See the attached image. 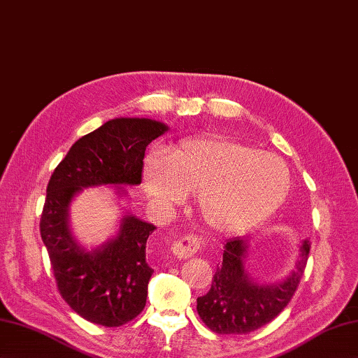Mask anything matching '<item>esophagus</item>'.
Instances as JSON below:
<instances>
[{
  "mask_svg": "<svg viewBox=\"0 0 358 358\" xmlns=\"http://www.w3.org/2000/svg\"><path fill=\"white\" fill-rule=\"evenodd\" d=\"M201 246V241L196 236H182L181 239L176 241L172 245V254L177 255L178 259H189L194 255Z\"/></svg>",
  "mask_w": 358,
  "mask_h": 358,
  "instance_id": "esophagus-1",
  "label": "esophagus"
}]
</instances>
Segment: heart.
Masks as SVG:
<instances>
[{
  "label": "heart",
  "mask_w": 358,
  "mask_h": 358,
  "mask_svg": "<svg viewBox=\"0 0 358 358\" xmlns=\"http://www.w3.org/2000/svg\"><path fill=\"white\" fill-rule=\"evenodd\" d=\"M142 182L152 203L164 207L195 190V207L204 222L236 233L269 217L286 199L292 180L278 155L212 137L182 141L166 157L148 154Z\"/></svg>",
  "instance_id": "heart-1"
}]
</instances>
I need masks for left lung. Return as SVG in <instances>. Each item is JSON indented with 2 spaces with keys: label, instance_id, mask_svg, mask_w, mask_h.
Segmentation results:
<instances>
[{
  "label": "left lung",
  "instance_id": "8db88e82",
  "mask_svg": "<svg viewBox=\"0 0 358 358\" xmlns=\"http://www.w3.org/2000/svg\"><path fill=\"white\" fill-rule=\"evenodd\" d=\"M250 237H234L224 245L212 287L196 299L203 322L217 334H248L269 324L286 307L304 273L310 241H302L298 257L289 275L273 284L255 281L248 269Z\"/></svg>",
  "mask_w": 358,
  "mask_h": 358
}]
</instances>
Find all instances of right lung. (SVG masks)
<instances>
[{
    "mask_svg": "<svg viewBox=\"0 0 358 358\" xmlns=\"http://www.w3.org/2000/svg\"><path fill=\"white\" fill-rule=\"evenodd\" d=\"M168 130L148 117L110 119L72 145L50 178L41 237L62 298L92 324L121 327L143 310L154 272L145 248L155 227L125 212L112 239L87 250L72 233L71 203L96 186H112L119 198L127 196L124 186L142 182L146 146Z\"/></svg>",
    "mask_w": 358,
    "mask_h": 358,
    "instance_id": "1",
    "label": "right lung"
}]
</instances>
